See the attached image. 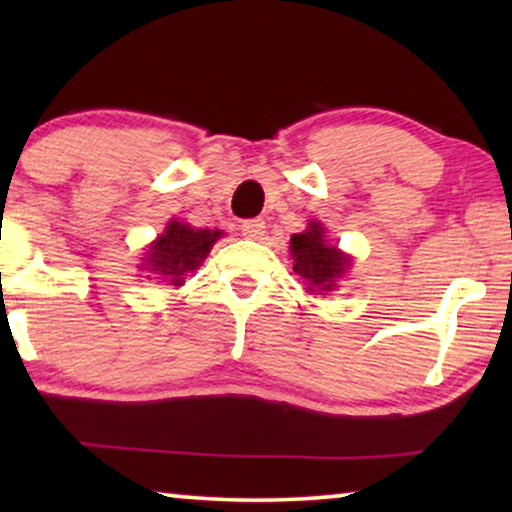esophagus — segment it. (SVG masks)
Here are the masks:
<instances>
[{
  "label": "esophagus",
  "mask_w": 512,
  "mask_h": 512,
  "mask_svg": "<svg viewBox=\"0 0 512 512\" xmlns=\"http://www.w3.org/2000/svg\"><path fill=\"white\" fill-rule=\"evenodd\" d=\"M242 235L249 237V240H263L265 221L263 219H247V221H242Z\"/></svg>",
  "instance_id": "obj_1"
}]
</instances>
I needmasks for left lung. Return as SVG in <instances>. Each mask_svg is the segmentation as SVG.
<instances>
[{"label":"left lung","mask_w":512,"mask_h":512,"mask_svg":"<svg viewBox=\"0 0 512 512\" xmlns=\"http://www.w3.org/2000/svg\"><path fill=\"white\" fill-rule=\"evenodd\" d=\"M289 247L293 272L303 277L305 291L312 296H328L335 291L340 277L352 265V256L342 254L338 247L328 244L324 226L319 221H310L303 233L291 235Z\"/></svg>","instance_id":"obj_1"}]
</instances>
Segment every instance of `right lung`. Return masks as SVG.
Segmentation results:
<instances>
[{"label": "right lung", "instance_id": "right-lung-1", "mask_svg": "<svg viewBox=\"0 0 512 512\" xmlns=\"http://www.w3.org/2000/svg\"><path fill=\"white\" fill-rule=\"evenodd\" d=\"M219 237V230L191 228L188 223L170 221L163 235H158V240L146 251L144 268L167 284L184 286L188 272L200 268Z\"/></svg>", "mask_w": 512, "mask_h": 512}]
</instances>
